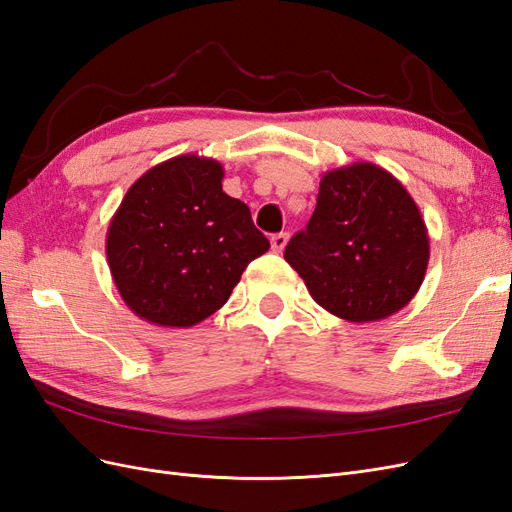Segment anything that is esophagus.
I'll list each match as a JSON object with an SVG mask.
<instances>
[{
	"label": "esophagus",
	"instance_id": "esophagus-1",
	"mask_svg": "<svg viewBox=\"0 0 512 512\" xmlns=\"http://www.w3.org/2000/svg\"><path fill=\"white\" fill-rule=\"evenodd\" d=\"M286 243H288V232H277V235L271 237V250L280 254V252H284Z\"/></svg>",
	"mask_w": 512,
	"mask_h": 512
}]
</instances>
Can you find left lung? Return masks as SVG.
Masks as SVG:
<instances>
[{"label": "left lung", "instance_id": "left-lung-1", "mask_svg": "<svg viewBox=\"0 0 512 512\" xmlns=\"http://www.w3.org/2000/svg\"><path fill=\"white\" fill-rule=\"evenodd\" d=\"M284 258L327 312L376 322L421 288L429 235L401 181L376 164L354 162L322 175L312 220L290 239Z\"/></svg>", "mask_w": 512, "mask_h": 512}]
</instances>
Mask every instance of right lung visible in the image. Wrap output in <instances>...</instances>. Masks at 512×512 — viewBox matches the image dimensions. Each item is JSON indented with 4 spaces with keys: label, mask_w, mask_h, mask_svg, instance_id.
Listing matches in <instances>:
<instances>
[{
    "label": "right lung",
    "mask_w": 512,
    "mask_h": 512,
    "mask_svg": "<svg viewBox=\"0 0 512 512\" xmlns=\"http://www.w3.org/2000/svg\"><path fill=\"white\" fill-rule=\"evenodd\" d=\"M222 179L218 160L188 153L149 168L123 196L108 224L106 260L138 318L194 327L269 250L250 209L222 190Z\"/></svg>",
    "instance_id": "right-lung-1"
}]
</instances>
